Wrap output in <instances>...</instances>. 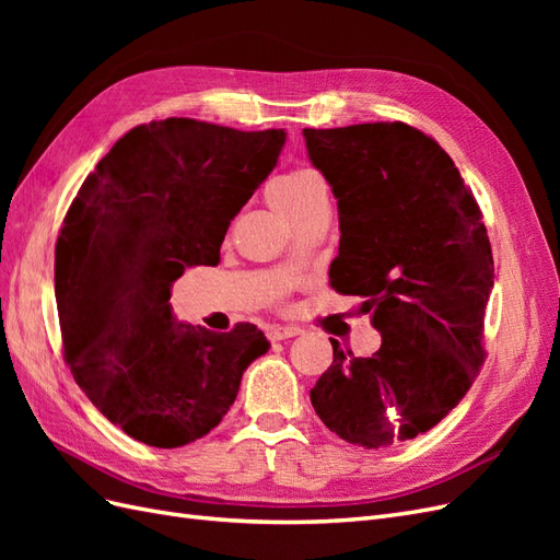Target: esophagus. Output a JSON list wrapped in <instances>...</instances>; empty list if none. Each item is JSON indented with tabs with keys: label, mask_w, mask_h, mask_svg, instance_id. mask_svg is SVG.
Instances as JSON below:
<instances>
[{
	"label": "esophagus",
	"mask_w": 560,
	"mask_h": 560,
	"mask_svg": "<svg viewBox=\"0 0 560 560\" xmlns=\"http://www.w3.org/2000/svg\"><path fill=\"white\" fill-rule=\"evenodd\" d=\"M301 334V327L296 325H273L268 329L270 341H284V338H294Z\"/></svg>",
	"instance_id": "34e87169"
}]
</instances>
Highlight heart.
Instances as JSON below:
<instances>
[{
	"label": "heart",
	"mask_w": 560,
	"mask_h": 560,
	"mask_svg": "<svg viewBox=\"0 0 560 560\" xmlns=\"http://www.w3.org/2000/svg\"><path fill=\"white\" fill-rule=\"evenodd\" d=\"M317 191H325L319 175L308 171V167H294V171L278 175L268 184V200L273 202V208L280 214L290 217L301 206H306Z\"/></svg>",
	"instance_id": "1"
}]
</instances>
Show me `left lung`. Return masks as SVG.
<instances>
[{
	"label": "left lung",
	"instance_id": "left-lung-1",
	"mask_svg": "<svg viewBox=\"0 0 560 560\" xmlns=\"http://www.w3.org/2000/svg\"><path fill=\"white\" fill-rule=\"evenodd\" d=\"M303 138L338 206L334 290L362 296L381 331L371 358L329 338L313 409L348 444L409 442L465 397L483 362L493 254L479 206L446 151L401 121Z\"/></svg>",
	"mask_w": 560,
	"mask_h": 560
}]
</instances>
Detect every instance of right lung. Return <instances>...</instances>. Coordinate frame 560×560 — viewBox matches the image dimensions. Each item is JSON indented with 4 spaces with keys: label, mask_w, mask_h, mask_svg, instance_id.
<instances>
[{
    "label": "right lung",
    "mask_w": 560,
    "mask_h": 560,
    "mask_svg": "<svg viewBox=\"0 0 560 560\" xmlns=\"http://www.w3.org/2000/svg\"><path fill=\"white\" fill-rule=\"evenodd\" d=\"M282 128L243 132L196 118L135 126L81 184L56 243L65 360L100 413L156 448L191 444L238 397L268 350L241 322H177L173 282L214 266L231 219L278 165Z\"/></svg>",
    "instance_id": "add662e5"
}]
</instances>
